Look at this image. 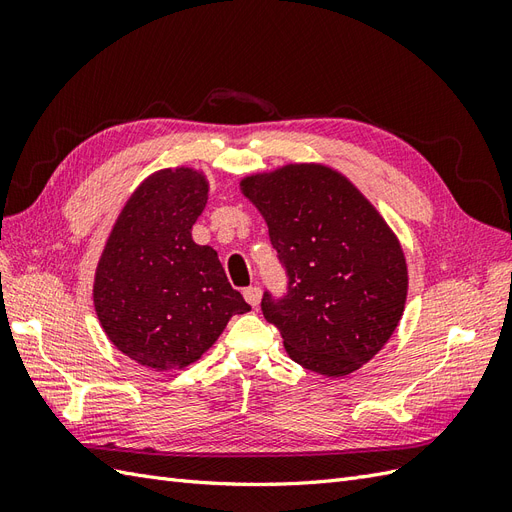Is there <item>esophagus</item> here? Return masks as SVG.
Returning <instances> with one entry per match:
<instances>
[{
	"label": "esophagus",
	"instance_id": "34e87169",
	"mask_svg": "<svg viewBox=\"0 0 512 512\" xmlns=\"http://www.w3.org/2000/svg\"><path fill=\"white\" fill-rule=\"evenodd\" d=\"M243 297H245V301L250 303L252 307H256L258 303H260V297H262V290L258 288V286H250V288H245L243 290Z\"/></svg>",
	"mask_w": 512,
	"mask_h": 512
}]
</instances>
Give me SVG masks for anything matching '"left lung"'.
<instances>
[{"instance_id":"1","label":"left lung","mask_w":512,"mask_h":512,"mask_svg":"<svg viewBox=\"0 0 512 512\" xmlns=\"http://www.w3.org/2000/svg\"><path fill=\"white\" fill-rule=\"evenodd\" d=\"M241 194L260 211L288 271V294L262 297L294 363L327 378L361 369L404 316L408 265L391 226L339 170L290 162L245 175Z\"/></svg>"}]
</instances>
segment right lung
Returning a JSON list of instances; mask_svg holds the SVG:
<instances>
[{
	"instance_id": "1",
	"label": "right lung",
	"mask_w": 512,
	"mask_h": 512,
	"mask_svg": "<svg viewBox=\"0 0 512 512\" xmlns=\"http://www.w3.org/2000/svg\"><path fill=\"white\" fill-rule=\"evenodd\" d=\"M207 198L200 168L156 170L126 200L98 260L94 307L102 329L119 352L153 371L198 361L232 316L250 312L218 252L192 239Z\"/></svg>"
}]
</instances>
